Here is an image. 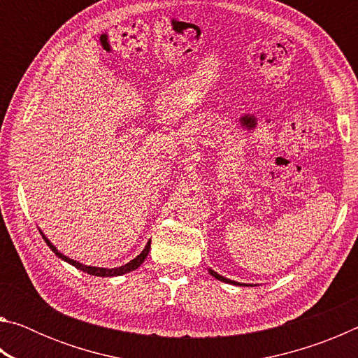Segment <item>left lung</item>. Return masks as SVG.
Instances as JSON below:
<instances>
[{
  "instance_id": "obj_1",
  "label": "left lung",
  "mask_w": 358,
  "mask_h": 358,
  "mask_svg": "<svg viewBox=\"0 0 358 358\" xmlns=\"http://www.w3.org/2000/svg\"><path fill=\"white\" fill-rule=\"evenodd\" d=\"M210 275H211V276H215L216 280H220V281H224V282H230V284H237V286H243V284H240V282H235V281H230V280H227V278H224V276H221V275H217L216 271H213V270H210Z\"/></svg>"
}]
</instances>
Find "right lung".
<instances>
[{
    "mask_svg": "<svg viewBox=\"0 0 358 358\" xmlns=\"http://www.w3.org/2000/svg\"><path fill=\"white\" fill-rule=\"evenodd\" d=\"M42 238L45 240V243L48 245V248H50V250H52L53 252H55L59 259L66 260V262H69L71 265H74L76 268L85 271V273H88V275H94V276H120V275L128 273V271L136 270L137 266H141V265H142V262L145 260V257L148 256L150 245H151V240H150L148 243H147V246H145V250H143L141 254H138V256H137L136 259H132L129 264H126V265H123V266H118V268H101V266H88V265H83V264H80V262H77V260H74V259H69V257L63 256V254H62V252H58L57 248L50 243V240H47V237H45L44 234H42Z\"/></svg>",
    "mask_w": 358,
    "mask_h": 358,
    "instance_id": "add662e5",
    "label": "right lung"
}]
</instances>
